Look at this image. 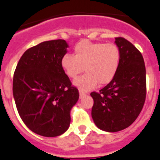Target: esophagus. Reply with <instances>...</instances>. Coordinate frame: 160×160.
<instances>
[{
    "instance_id": "esophagus-1",
    "label": "esophagus",
    "mask_w": 160,
    "mask_h": 160,
    "mask_svg": "<svg viewBox=\"0 0 160 160\" xmlns=\"http://www.w3.org/2000/svg\"><path fill=\"white\" fill-rule=\"evenodd\" d=\"M85 95H86V93L84 92V91H81V90H80V98L84 97Z\"/></svg>"
}]
</instances>
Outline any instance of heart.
I'll list each match as a JSON object with an SVG mask.
<instances>
[{
  "instance_id": "1",
  "label": "heart",
  "mask_w": 160,
  "mask_h": 160,
  "mask_svg": "<svg viewBox=\"0 0 160 160\" xmlns=\"http://www.w3.org/2000/svg\"><path fill=\"white\" fill-rule=\"evenodd\" d=\"M120 52L113 43L80 41L75 46V55L65 54L61 66L70 78H76L85 69L86 74L77 78L75 85L81 90H90L99 84L113 80L119 68Z\"/></svg>"
}]
</instances>
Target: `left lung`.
<instances>
[{
	"mask_svg": "<svg viewBox=\"0 0 160 160\" xmlns=\"http://www.w3.org/2000/svg\"><path fill=\"white\" fill-rule=\"evenodd\" d=\"M120 61L113 80L91 92L92 119L99 129L117 132L126 129L139 116L146 98V70L144 58L129 41L116 37Z\"/></svg>",
	"mask_w": 160,
	"mask_h": 160,
	"instance_id": "8db88e82",
	"label": "left lung"
}]
</instances>
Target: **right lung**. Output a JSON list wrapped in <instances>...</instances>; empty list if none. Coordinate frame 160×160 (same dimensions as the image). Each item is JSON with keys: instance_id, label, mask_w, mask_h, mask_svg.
<instances>
[{"instance_id": "obj_1", "label": "right lung", "mask_w": 160, "mask_h": 160, "mask_svg": "<svg viewBox=\"0 0 160 160\" xmlns=\"http://www.w3.org/2000/svg\"><path fill=\"white\" fill-rule=\"evenodd\" d=\"M64 40L44 41L28 49L16 65L13 96L22 121L45 137L64 134L70 126V109L79 99L61 66L67 52Z\"/></svg>"}]
</instances>
